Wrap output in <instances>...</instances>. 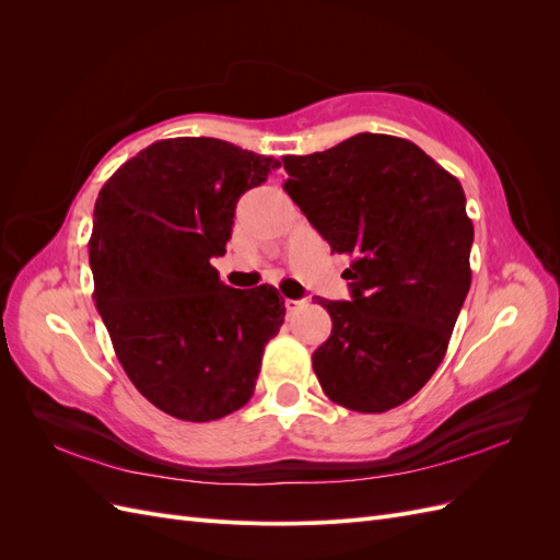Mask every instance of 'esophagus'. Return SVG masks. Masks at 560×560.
<instances>
[{
	"instance_id": "obj_1",
	"label": "esophagus",
	"mask_w": 560,
	"mask_h": 560,
	"mask_svg": "<svg viewBox=\"0 0 560 560\" xmlns=\"http://www.w3.org/2000/svg\"><path fill=\"white\" fill-rule=\"evenodd\" d=\"M301 303L303 301H296V299H284V308H287V313H294Z\"/></svg>"
}]
</instances>
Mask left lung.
Returning <instances> with one entry per match:
<instances>
[{"label":"left lung","instance_id":"left-lung-1","mask_svg":"<svg viewBox=\"0 0 560 560\" xmlns=\"http://www.w3.org/2000/svg\"><path fill=\"white\" fill-rule=\"evenodd\" d=\"M282 163L284 191L331 252L352 257L350 301L315 296L331 315L315 376L350 411L395 409L442 364L469 292L463 186L413 142L376 132Z\"/></svg>","mask_w":560,"mask_h":560}]
</instances>
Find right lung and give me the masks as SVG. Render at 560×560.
<instances>
[{"label":"right lung","mask_w":560,"mask_h":560,"mask_svg":"<svg viewBox=\"0 0 560 560\" xmlns=\"http://www.w3.org/2000/svg\"><path fill=\"white\" fill-rule=\"evenodd\" d=\"M276 167L224 140H159L95 200V308L132 385L167 416L219 420L254 395L284 301L270 284L233 290L210 259L226 252L235 202Z\"/></svg>","instance_id":"1"}]
</instances>
